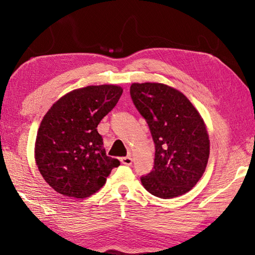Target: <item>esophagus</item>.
Here are the masks:
<instances>
[{"label":"esophagus","mask_w":255,"mask_h":255,"mask_svg":"<svg viewBox=\"0 0 255 255\" xmlns=\"http://www.w3.org/2000/svg\"><path fill=\"white\" fill-rule=\"evenodd\" d=\"M121 161H122V163H123L124 165H131V164H132V159H131L130 155L124 156V158L121 159Z\"/></svg>","instance_id":"34e87169"}]
</instances>
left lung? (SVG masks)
I'll use <instances>...</instances> for the list:
<instances>
[{"instance_id":"8db88e82","label":"left lung","mask_w":255,"mask_h":255,"mask_svg":"<svg viewBox=\"0 0 255 255\" xmlns=\"http://www.w3.org/2000/svg\"><path fill=\"white\" fill-rule=\"evenodd\" d=\"M130 96L155 148L152 171L140 177L143 187L164 199L191 191L209 158V138L199 113L180 91L161 83H133Z\"/></svg>"}]
</instances>
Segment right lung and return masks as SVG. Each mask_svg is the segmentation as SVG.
I'll list each match as a JSON object with an SVG mask.
<instances>
[{
    "label": "right lung",
    "mask_w": 255,
    "mask_h": 255,
    "mask_svg": "<svg viewBox=\"0 0 255 255\" xmlns=\"http://www.w3.org/2000/svg\"><path fill=\"white\" fill-rule=\"evenodd\" d=\"M122 94L117 85L86 86L64 95L47 112L37 132L35 159L40 174L56 192L88 197L121 165L106 155L97 125Z\"/></svg>",
    "instance_id": "obj_1"
}]
</instances>
